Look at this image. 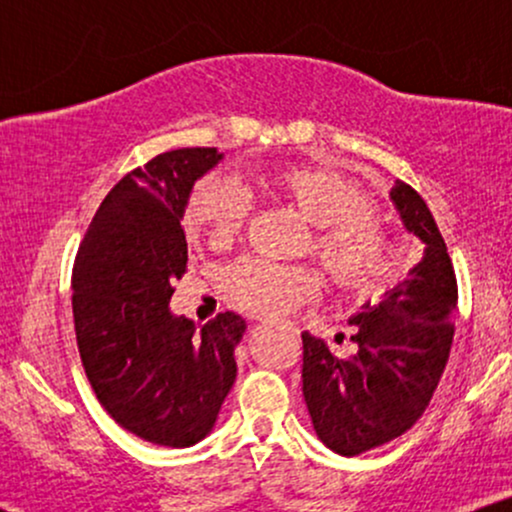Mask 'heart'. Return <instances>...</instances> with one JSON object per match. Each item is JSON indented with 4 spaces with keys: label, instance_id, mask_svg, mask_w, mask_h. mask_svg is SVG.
<instances>
[{
    "label": "heart",
    "instance_id": "1",
    "mask_svg": "<svg viewBox=\"0 0 512 512\" xmlns=\"http://www.w3.org/2000/svg\"><path fill=\"white\" fill-rule=\"evenodd\" d=\"M262 185L313 226L310 250L334 284L361 293L383 284L390 267L385 231L354 182L320 166H281L264 175ZM245 216L248 199L233 182L204 178L192 190L185 223L207 243L223 245L243 228ZM223 281L240 308L260 315H284L317 293L310 269L257 257L228 267Z\"/></svg>",
    "mask_w": 512,
    "mask_h": 512
}]
</instances>
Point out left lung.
<instances>
[{
    "label": "left lung",
    "instance_id": "1",
    "mask_svg": "<svg viewBox=\"0 0 512 512\" xmlns=\"http://www.w3.org/2000/svg\"><path fill=\"white\" fill-rule=\"evenodd\" d=\"M404 231L424 257L385 298L349 317L358 351L337 358L303 332V397L317 438L344 457L380 448L419 421L452 346L457 281L445 240L426 202L395 182L390 190Z\"/></svg>",
    "mask_w": 512,
    "mask_h": 512
}]
</instances>
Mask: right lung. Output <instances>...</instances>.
<instances>
[{"instance_id":"add662e5","label":"right lung","mask_w":512,"mask_h":512,"mask_svg":"<svg viewBox=\"0 0 512 512\" xmlns=\"http://www.w3.org/2000/svg\"><path fill=\"white\" fill-rule=\"evenodd\" d=\"M221 161L219 149H175L132 170L103 199L74 262V330L88 383L117 424L166 448L209 436L248 330L236 313L197 327L170 310L173 284L187 272L180 221L195 182Z\"/></svg>"}]
</instances>
